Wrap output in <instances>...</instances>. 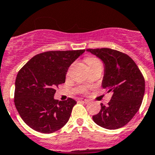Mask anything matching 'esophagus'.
Wrapping results in <instances>:
<instances>
[{"mask_svg":"<svg viewBox=\"0 0 155 155\" xmlns=\"http://www.w3.org/2000/svg\"><path fill=\"white\" fill-rule=\"evenodd\" d=\"M79 101L82 102V103H85V104H87V103H88L89 100H87V99H79Z\"/></svg>","mask_w":155,"mask_h":155,"instance_id":"1","label":"esophagus"}]
</instances>
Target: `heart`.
I'll list each match as a JSON object with an SVG mask.
<instances>
[{
	"label": "heart",
	"instance_id": "b5f03b06",
	"mask_svg": "<svg viewBox=\"0 0 155 155\" xmlns=\"http://www.w3.org/2000/svg\"><path fill=\"white\" fill-rule=\"evenodd\" d=\"M86 63L88 65H91V64H99V63H101L99 61V60H98L97 58L95 57H88L86 59Z\"/></svg>",
	"mask_w": 155,
	"mask_h": 155
}]
</instances>
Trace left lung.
I'll use <instances>...</instances> for the list:
<instances>
[{
    "mask_svg": "<svg viewBox=\"0 0 155 155\" xmlns=\"http://www.w3.org/2000/svg\"><path fill=\"white\" fill-rule=\"evenodd\" d=\"M87 51L104 62L102 87L112 92L107 106L101 104V110L93 115V121L106 129H119L127 124L139 110L145 93L144 77L127 54L107 48Z\"/></svg>",
    "mask_w": 155,
    "mask_h": 155,
    "instance_id": "8db88e82",
    "label": "left lung"
}]
</instances>
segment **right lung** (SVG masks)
Returning a JSON list of instances; mask_svg holds the SVG:
<instances>
[{"instance_id": "right-lung-1", "label": "right lung", "mask_w": 155, "mask_h": 155, "mask_svg": "<svg viewBox=\"0 0 155 155\" xmlns=\"http://www.w3.org/2000/svg\"><path fill=\"white\" fill-rule=\"evenodd\" d=\"M85 50L49 51L40 53L24 65L15 82L14 104L29 127L45 134L60 130L68 123L75 100L54 99L56 87L65 83L70 65Z\"/></svg>"}]
</instances>
